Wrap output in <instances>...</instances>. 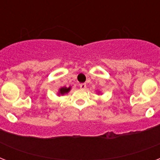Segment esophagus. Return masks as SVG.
<instances>
[{
    "mask_svg": "<svg viewBox=\"0 0 160 160\" xmlns=\"http://www.w3.org/2000/svg\"><path fill=\"white\" fill-rule=\"evenodd\" d=\"M80 88L81 90H85L86 89V84L85 83H82L80 85Z\"/></svg>",
    "mask_w": 160,
    "mask_h": 160,
    "instance_id": "1",
    "label": "esophagus"
}]
</instances>
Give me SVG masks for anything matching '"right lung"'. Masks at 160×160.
<instances>
[{"label":"right lung","instance_id":"right-lung-1","mask_svg":"<svg viewBox=\"0 0 160 160\" xmlns=\"http://www.w3.org/2000/svg\"><path fill=\"white\" fill-rule=\"evenodd\" d=\"M70 90V88H66V87H64V88H61L60 90V95H64L65 93H67L69 92Z\"/></svg>","mask_w":160,"mask_h":160}]
</instances>
